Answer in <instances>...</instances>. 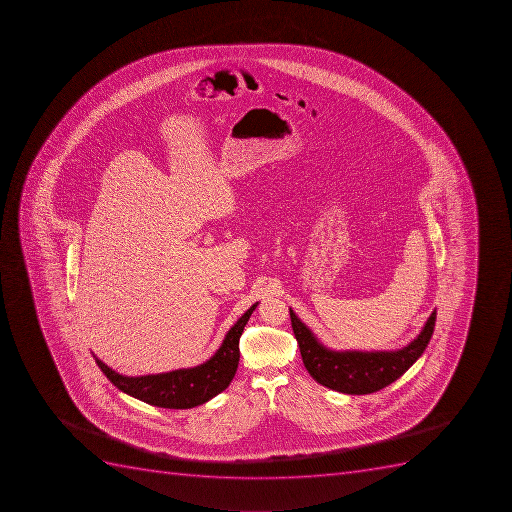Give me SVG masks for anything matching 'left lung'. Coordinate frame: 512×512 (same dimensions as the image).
<instances>
[{
    "instance_id": "left-lung-1",
    "label": "left lung",
    "mask_w": 512,
    "mask_h": 512,
    "mask_svg": "<svg viewBox=\"0 0 512 512\" xmlns=\"http://www.w3.org/2000/svg\"><path fill=\"white\" fill-rule=\"evenodd\" d=\"M290 319L301 358L314 381L332 391L363 396L394 383L421 357L433 335L436 310L431 313L417 339L394 352H335L324 347L293 310H290Z\"/></svg>"
}]
</instances>
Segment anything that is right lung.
<instances>
[{
	"label": "right lung",
	"mask_w": 512,
	"mask_h": 512,
	"mask_svg": "<svg viewBox=\"0 0 512 512\" xmlns=\"http://www.w3.org/2000/svg\"><path fill=\"white\" fill-rule=\"evenodd\" d=\"M254 303L237 323L225 334L224 342L219 350L206 363L168 371V373L146 374V376H123L108 368L104 361L95 357L102 373L108 381L120 391L134 399L142 400L149 405L162 408H193L206 404L207 400L217 396L232 383L240 361V337L248 319L256 310Z\"/></svg>",
	"instance_id": "1"
}]
</instances>
